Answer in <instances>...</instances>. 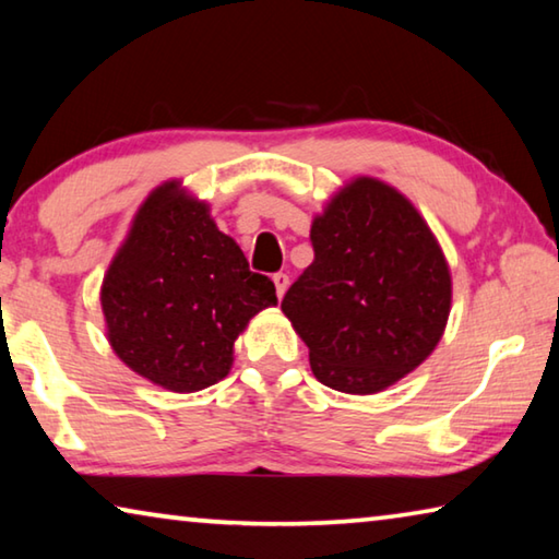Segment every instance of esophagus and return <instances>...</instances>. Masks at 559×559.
Wrapping results in <instances>:
<instances>
[{
	"label": "esophagus",
	"instance_id": "obj_1",
	"mask_svg": "<svg viewBox=\"0 0 559 559\" xmlns=\"http://www.w3.org/2000/svg\"><path fill=\"white\" fill-rule=\"evenodd\" d=\"M273 283H276V293H278V298H283L286 296V290H288V276L286 273H273Z\"/></svg>",
	"mask_w": 559,
	"mask_h": 559
}]
</instances>
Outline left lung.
<instances>
[{
    "label": "left lung",
    "mask_w": 559,
    "mask_h": 559,
    "mask_svg": "<svg viewBox=\"0 0 559 559\" xmlns=\"http://www.w3.org/2000/svg\"><path fill=\"white\" fill-rule=\"evenodd\" d=\"M316 259L281 310L310 349L318 382L382 392L439 345L451 273L421 214L394 187L357 177L310 226Z\"/></svg>",
    "instance_id": "1"
}]
</instances>
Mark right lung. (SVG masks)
Wrapping results in <instances>:
<instances>
[{"label": "right lung", "mask_w": 559, "mask_h": 559, "mask_svg": "<svg viewBox=\"0 0 559 559\" xmlns=\"http://www.w3.org/2000/svg\"><path fill=\"white\" fill-rule=\"evenodd\" d=\"M276 302L273 281L249 271L239 243L179 182L150 192L100 288L110 347L169 392L224 380L234 340Z\"/></svg>", "instance_id": "add662e5"}]
</instances>
